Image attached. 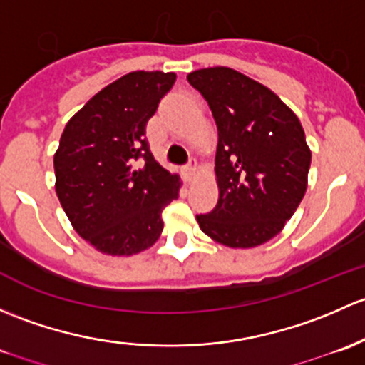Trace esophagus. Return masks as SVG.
Here are the masks:
<instances>
[{
    "mask_svg": "<svg viewBox=\"0 0 365 365\" xmlns=\"http://www.w3.org/2000/svg\"><path fill=\"white\" fill-rule=\"evenodd\" d=\"M182 174H184V178H186V181H191V179L195 178V174H197V163H187L186 167H184V170H182Z\"/></svg>",
    "mask_w": 365,
    "mask_h": 365,
    "instance_id": "1",
    "label": "esophagus"
}]
</instances>
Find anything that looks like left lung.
I'll list each match as a JSON object with an SVG mask.
<instances>
[{"instance_id": "obj_1", "label": "left lung", "mask_w": 365, "mask_h": 365, "mask_svg": "<svg viewBox=\"0 0 365 365\" xmlns=\"http://www.w3.org/2000/svg\"><path fill=\"white\" fill-rule=\"evenodd\" d=\"M187 82L217 126L220 198L198 225L228 247L260 246L283 230L306 193L311 151L302 125L276 93L240 71L195 70Z\"/></svg>"}]
</instances>
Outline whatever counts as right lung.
<instances>
[{"instance_id":"obj_1","label":"right lung","mask_w":365,"mask_h":365,"mask_svg":"<svg viewBox=\"0 0 365 365\" xmlns=\"http://www.w3.org/2000/svg\"><path fill=\"white\" fill-rule=\"evenodd\" d=\"M174 82L172 71H131L66 123L54 155L56 193L75 232L101 253L151 247L163 230L161 212L179 197L181 179L145 140V125Z\"/></svg>"}]
</instances>
